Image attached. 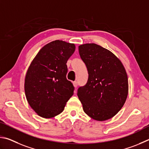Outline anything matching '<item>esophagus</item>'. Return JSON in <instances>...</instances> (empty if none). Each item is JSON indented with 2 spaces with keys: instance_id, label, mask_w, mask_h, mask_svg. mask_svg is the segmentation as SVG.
Segmentation results:
<instances>
[{
  "instance_id": "34e87169",
  "label": "esophagus",
  "mask_w": 149,
  "mask_h": 149,
  "mask_svg": "<svg viewBox=\"0 0 149 149\" xmlns=\"http://www.w3.org/2000/svg\"><path fill=\"white\" fill-rule=\"evenodd\" d=\"M73 85H74V88H77L78 86V82L77 81H74L73 82Z\"/></svg>"
}]
</instances>
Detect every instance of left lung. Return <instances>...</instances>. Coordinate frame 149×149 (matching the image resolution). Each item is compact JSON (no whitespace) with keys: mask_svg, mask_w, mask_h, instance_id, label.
<instances>
[{"mask_svg":"<svg viewBox=\"0 0 149 149\" xmlns=\"http://www.w3.org/2000/svg\"><path fill=\"white\" fill-rule=\"evenodd\" d=\"M80 56L87 67L88 79L78 89L83 110L98 121L111 118L126 100L128 80L123 65L115 55L96 44L79 46Z\"/></svg>","mask_w":149,"mask_h":149,"instance_id":"obj_1","label":"left lung"}]
</instances>
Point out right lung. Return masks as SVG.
<instances>
[{
  "mask_svg": "<svg viewBox=\"0 0 149 149\" xmlns=\"http://www.w3.org/2000/svg\"><path fill=\"white\" fill-rule=\"evenodd\" d=\"M75 50L74 44L55 40L44 46L31 62L25 79L29 104L45 118L62 113L74 93V86L67 79V62Z\"/></svg>",
  "mask_w": 149,
  "mask_h": 149,
  "instance_id": "1",
  "label": "right lung"
}]
</instances>
